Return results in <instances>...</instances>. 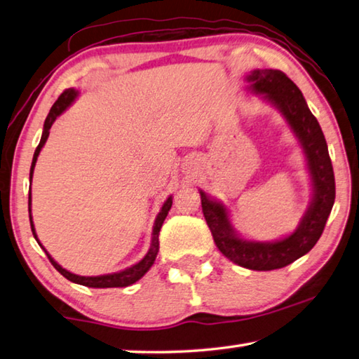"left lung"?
Masks as SVG:
<instances>
[{
    "label": "left lung",
    "instance_id": "left-lung-1",
    "mask_svg": "<svg viewBox=\"0 0 359 359\" xmlns=\"http://www.w3.org/2000/svg\"><path fill=\"white\" fill-rule=\"evenodd\" d=\"M245 81L250 83V92L261 95L282 112L299 141L312 179V203L294 233L274 242H258L239 238L231 226L226 208L204 191L199 193L218 250L247 269L272 271L291 264L317 244L336 199V182L323 131L296 83L278 69H255Z\"/></svg>",
    "mask_w": 359,
    "mask_h": 359
}]
</instances>
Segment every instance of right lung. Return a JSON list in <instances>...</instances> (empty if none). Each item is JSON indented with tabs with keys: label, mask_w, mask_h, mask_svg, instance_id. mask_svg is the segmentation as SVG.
<instances>
[{
	"label": "right lung",
	"mask_w": 359,
	"mask_h": 359,
	"mask_svg": "<svg viewBox=\"0 0 359 359\" xmlns=\"http://www.w3.org/2000/svg\"><path fill=\"white\" fill-rule=\"evenodd\" d=\"M79 92L74 88H68L65 90V92L60 95V98L55 101V104L52 106L50 112H48L47 118L44 121V130H42V136H41V142L38 147L34 150V155H33V163H32V169H29V182L33 179V171H34V166H36V161H38V156H39V151L41 149L44 147V144L48 137V131H50V126L53 125V121L57 120L58 115H62L66 109H68L74 100L77 98ZM172 205V196H169L165 204H163V208L160 210V214L156 215L155 218V224H154V233H151V244L150 248L145 257L136 263L135 266L131 267H126L125 271H120V272H114V274H106V276H96V277H83V276H77V274H72V272L63 269L62 266H60L55 259H53L48 252L46 250L44 247L38 239V236H36V229H34V224H33V217H32V190L28 193V212H29V224H32V231H33V236L34 239L38 241V244L41 245V248H44L46 255L50 259V263L53 264V267L62 274L63 277L68 278V280L79 283V285H83V287H90V288H118V287H128V285H133L135 282H137L139 278H141L145 272H147L151 264L155 263V258L158 255V250H160V241H158V234H160V229L163 226V222H165V218L168 215L169 209H171Z\"/></svg>",
	"instance_id": "add662e5"
}]
</instances>
